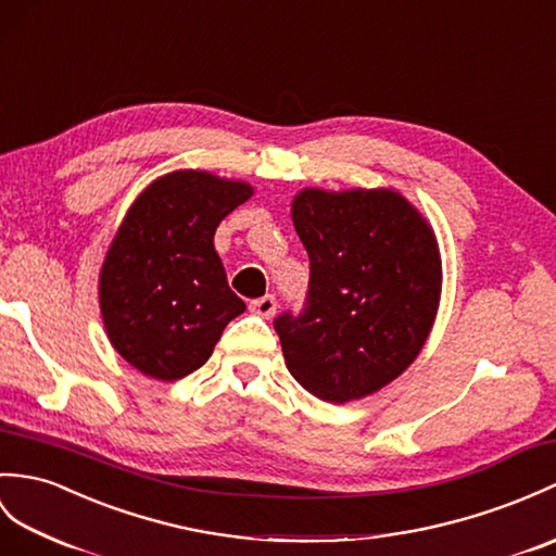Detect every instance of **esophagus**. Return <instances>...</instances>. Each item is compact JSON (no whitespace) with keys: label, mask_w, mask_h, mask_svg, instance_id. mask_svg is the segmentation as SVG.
I'll use <instances>...</instances> for the list:
<instances>
[{"label":"esophagus","mask_w":556,"mask_h":556,"mask_svg":"<svg viewBox=\"0 0 556 556\" xmlns=\"http://www.w3.org/2000/svg\"><path fill=\"white\" fill-rule=\"evenodd\" d=\"M251 313L269 319V317L277 313V299H275L273 293H267V295H263V299L251 301Z\"/></svg>","instance_id":"obj_1"}]
</instances>
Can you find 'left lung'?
<instances>
[{"label": "left lung", "mask_w": 556, "mask_h": 556, "mask_svg": "<svg viewBox=\"0 0 556 556\" xmlns=\"http://www.w3.org/2000/svg\"><path fill=\"white\" fill-rule=\"evenodd\" d=\"M293 227L309 257L305 305L275 319L283 359L327 403L377 393L429 337L441 299L431 227L389 189H305Z\"/></svg>", "instance_id": "8db88e82"}]
</instances>
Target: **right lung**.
<instances>
[{"label": "right lung", "instance_id": "add662e5", "mask_svg": "<svg viewBox=\"0 0 556 556\" xmlns=\"http://www.w3.org/2000/svg\"><path fill=\"white\" fill-rule=\"evenodd\" d=\"M251 193L243 182L177 170L127 211L101 267L99 303L113 348L147 377L175 381L197 371L247 309L213 237Z\"/></svg>", "mask_w": 556, "mask_h": 556}]
</instances>
